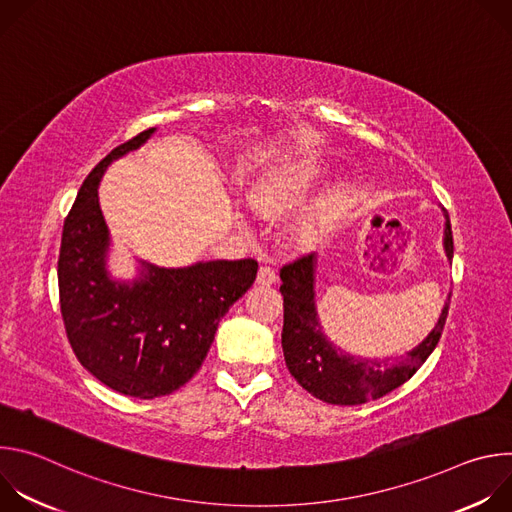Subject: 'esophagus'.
I'll return each mask as SVG.
<instances>
[{
    "instance_id": "esophagus-1",
    "label": "esophagus",
    "mask_w": 512,
    "mask_h": 512,
    "mask_svg": "<svg viewBox=\"0 0 512 512\" xmlns=\"http://www.w3.org/2000/svg\"><path fill=\"white\" fill-rule=\"evenodd\" d=\"M275 281H277V273H275L273 267H269V265L259 267V273H257V283L259 285H271Z\"/></svg>"
}]
</instances>
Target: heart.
I'll return each mask as SVG.
<instances>
[{
	"instance_id": "heart-1",
	"label": "heart",
	"mask_w": 512,
	"mask_h": 512,
	"mask_svg": "<svg viewBox=\"0 0 512 512\" xmlns=\"http://www.w3.org/2000/svg\"><path fill=\"white\" fill-rule=\"evenodd\" d=\"M320 172H322V168L312 162H304V164L289 168L285 174H281L275 180L261 186L253 196V204L261 210L294 204L308 192V188L314 184V180L320 176ZM330 214H332V200L320 202L316 208H312L310 212H306L300 218L296 225V237L302 243L312 241L322 231V227L328 223Z\"/></svg>"
}]
</instances>
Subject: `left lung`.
<instances>
[{
  "mask_svg": "<svg viewBox=\"0 0 512 512\" xmlns=\"http://www.w3.org/2000/svg\"><path fill=\"white\" fill-rule=\"evenodd\" d=\"M444 245L452 259L454 239L450 218L446 221ZM314 265L316 257L308 253L285 263L279 271V291L283 296L281 346L291 377L316 399L332 405H362L371 399L385 397L409 381L442 338L452 294H448L440 320L417 348L401 358H393L391 363L388 362L391 358H356L336 348L318 324L314 304Z\"/></svg>",
  "mask_w": 512,
  "mask_h": 512,
  "instance_id": "1",
  "label": "left lung"
}]
</instances>
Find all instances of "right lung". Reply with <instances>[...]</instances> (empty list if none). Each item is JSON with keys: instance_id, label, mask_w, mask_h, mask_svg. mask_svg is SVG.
Returning a JSON list of instances; mask_svg holds the SVG:
<instances>
[{"instance_id": "right-lung-1", "label": "right lung", "mask_w": 512, "mask_h": 512, "mask_svg": "<svg viewBox=\"0 0 512 512\" xmlns=\"http://www.w3.org/2000/svg\"><path fill=\"white\" fill-rule=\"evenodd\" d=\"M152 133L117 145L93 168L64 218L58 255L60 314L72 352L103 385L137 399L170 395L198 373L218 322L259 269L255 259H221L182 269L148 265L131 285L109 279L97 186L113 160Z\"/></svg>"}]
</instances>
